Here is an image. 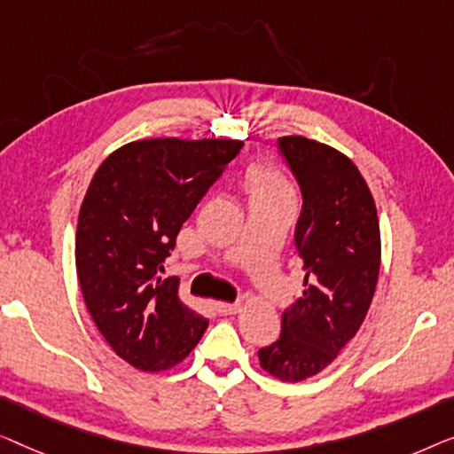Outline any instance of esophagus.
<instances>
[{
    "instance_id": "obj_1",
    "label": "esophagus",
    "mask_w": 454,
    "mask_h": 454,
    "mask_svg": "<svg viewBox=\"0 0 454 454\" xmlns=\"http://www.w3.org/2000/svg\"><path fill=\"white\" fill-rule=\"evenodd\" d=\"M214 306L220 315H236V312H240L239 302H215Z\"/></svg>"
}]
</instances>
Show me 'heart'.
<instances>
[{"label":"heart","mask_w":454,"mask_h":454,"mask_svg":"<svg viewBox=\"0 0 454 454\" xmlns=\"http://www.w3.org/2000/svg\"><path fill=\"white\" fill-rule=\"evenodd\" d=\"M247 187L251 191V197H263V195H279L286 193L290 195L288 184L284 183V178L278 175L276 170L270 166H253L247 172Z\"/></svg>","instance_id":"heart-1"}]
</instances>
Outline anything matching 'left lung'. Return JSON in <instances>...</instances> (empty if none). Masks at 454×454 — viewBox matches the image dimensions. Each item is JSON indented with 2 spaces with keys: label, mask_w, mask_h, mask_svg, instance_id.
Masks as SVG:
<instances>
[{
  "label": "left lung",
  "mask_w": 454,
  "mask_h": 454,
  "mask_svg": "<svg viewBox=\"0 0 454 454\" xmlns=\"http://www.w3.org/2000/svg\"><path fill=\"white\" fill-rule=\"evenodd\" d=\"M302 191L296 248L304 292L282 333L259 349L265 372L300 382L327 368L366 318L380 270V228L366 181L346 154L302 136L278 139Z\"/></svg>",
  "instance_id": "8db88e82"
}]
</instances>
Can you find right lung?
Listing matches in <instances>:
<instances>
[{"mask_svg": "<svg viewBox=\"0 0 454 454\" xmlns=\"http://www.w3.org/2000/svg\"><path fill=\"white\" fill-rule=\"evenodd\" d=\"M242 148L239 139H139L94 172L75 230V270L92 321L133 368L183 362L207 329L162 279L176 234Z\"/></svg>", "mask_w": 454, "mask_h": 454, "instance_id": "1", "label": "right lung"}]
</instances>
